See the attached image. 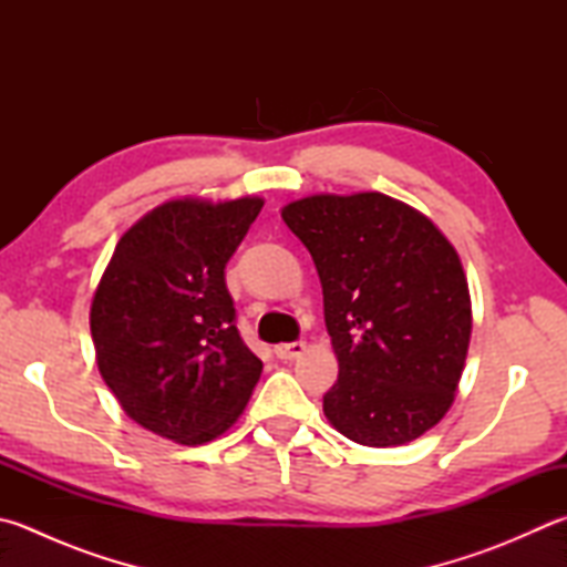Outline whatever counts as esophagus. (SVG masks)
<instances>
[{
    "mask_svg": "<svg viewBox=\"0 0 567 567\" xmlns=\"http://www.w3.org/2000/svg\"><path fill=\"white\" fill-rule=\"evenodd\" d=\"M306 348H308V346L303 343V340H293V343L276 346V355H279L281 360H293V358H298V355H303Z\"/></svg>",
    "mask_w": 567,
    "mask_h": 567,
    "instance_id": "34e87169",
    "label": "esophagus"
}]
</instances>
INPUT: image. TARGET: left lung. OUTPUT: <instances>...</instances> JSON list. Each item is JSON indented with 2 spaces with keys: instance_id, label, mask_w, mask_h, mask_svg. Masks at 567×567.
<instances>
[{
  "instance_id": "1",
  "label": "left lung",
  "mask_w": 567,
  "mask_h": 567,
  "mask_svg": "<svg viewBox=\"0 0 567 567\" xmlns=\"http://www.w3.org/2000/svg\"><path fill=\"white\" fill-rule=\"evenodd\" d=\"M323 286L338 382L328 422L365 446H400L454 404L472 340L462 259L436 224L382 192L311 195L281 209Z\"/></svg>"
}]
</instances>
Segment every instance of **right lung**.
<instances>
[{
    "label": "right lung",
    "mask_w": 567,
    "mask_h": 567,
    "mask_svg": "<svg viewBox=\"0 0 567 567\" xmlns=\"http://www.w3.org/2000/svg\"><path fill=\"white\" fill-rule=\"evenodd\" d=\"M261 207L251 195L163 202L123 234L95 286L91 336L101 378L123 412L163 440H217L261 378L224 284V266Z\"/></svg>",
    "instance_id": "1"
}]
</instances>
